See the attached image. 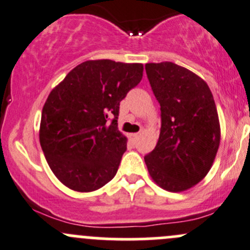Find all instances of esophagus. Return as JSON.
Listing matches in <instances>:
<instances>
[{
    "label": "esophagus",
    "instance_id": "34e87169",
    "mask_svg": "<svg viewBox=\"0 0 250 250\" xmlns=\"http://www.w3.org/2000/svg\"><path fill=\"white\" fill-rule=\"evenodd\" d=\"M128 138L130 139V142L134 143L135 140H137V138H138V133H130V134L128 135Z\"/></svg>",
    "mask_w": 250,
    "mask_h": 250
}]
</instances>
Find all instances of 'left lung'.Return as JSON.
<instances>
[{
    "mask_svg": "<svg viewBox=\"0 0 250 250\" xmlns=\"http://www.w3.org/2000/svg\"><path fill=\"white\" fill-rule=\"evenodd\" d=\"M145 71L161 106L160 137L145 164L157 186L183 192L207 176L219 150L214 96L204 79L172 62L146 63Z\"/></svg>",
    "mask_w": 250,
    "mask_h": 250,
    "instance_id": "8db88e82",
    "label": "left lung"
}]
</instances>
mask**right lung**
I'll use <instances>...</instances> for the list:
<instances>
[{"mask_svg": "<svg viewBox=\"0 0 250 250\" xmlns=\"http://www.w3.org/2000/svg\"><path fill=\"white\" fill-rule=\"evenodd\" d=\"M143 69L142 63L85 61L51 90L39 138L51 171L69 189L93 192L117 173L127 149L117 128L120 103L140 83Z\"/></svg>", "mask_w": 250, "mask_h": 250, "instance_id": "1", "label": "right lung"}]
</instances>
